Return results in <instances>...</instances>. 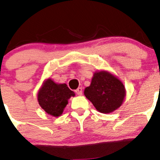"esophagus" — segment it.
<instances>
[{
  "instance_id": "34e87169",
  "label": "esophagus",
  "mask_w": 160,
  "mask_h": 160,
  "mask_svg": "<svg viewBox=\"0 0 160 160\" xmlns=\"http://www.w3.org/2000/svg\"><path fill=\"white\" fill-rule=\"evenodd\" d=\"M75 92L78 95H81L82 93H83V89H82V88H78L75 91Z\"/></svg>"
}]
</instances>
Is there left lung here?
I'll list each match as a JSON object with an SVG mask.
<instances>
[{
  "label": "left lung",
  "instance_id": "8db88e82",
  "mask_svg": "<svg viewBox=\"0 0 160 160\" xmlns=\"http://www.w3.org/2000/svg\"><path fill=\"white\" fill-rule=\"evenodd\" d=\"M83 93L102 114H109L119 108L126 95L123 83L106 70L95 72L90 86L84 89Z\"/></svg>",
  "mask_w": 160,
  "mask_h": 160
}]
</instances>
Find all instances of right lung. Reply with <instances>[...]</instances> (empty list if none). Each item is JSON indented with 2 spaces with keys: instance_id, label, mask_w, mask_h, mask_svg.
Instances as JSON below:
<instances>
[{
  "instance_id": "1",
  "label": "right lung",
  "mask_w": 160,
  "mask_h": 160,
  "mask_svg": "<svg viewBox=\"0 0 160 160\" xmlns=\"http://www.w3.org/2000/svg\"><path fill=\"white\" fill-rule=\"evenodd\" d=\"M72 96H75V93L65 83H57L52 79L48 78L42 83L37 97L40 107L47 114L59 117Z\"/></svg>"
}]
</instances>
